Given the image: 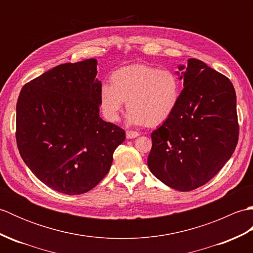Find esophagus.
<instances>
[{
	"label": "esophagus",
	"instance_id": "1",
	"mask_svg": "<svg viewBox=\"0 0 253 253\" xmlns=\"http://www.w3.org/2000/svg\"><path fill=\"white\" fill-rule=\"evenodd\" d=\"M139 136V132L137 131H133V130H127L126 131V137L128 139H133V138H137Z\"/></svg>",
	"mask_w": 253,
	"mask_h": 253
}]
</instances>
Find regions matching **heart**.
Here are the masks:
<instances>
[{"label":"heart","instance_id":"heart-1","mask_svg":"<svg viewBox=\"0 0 253 253\" xmlns=\"http://www.w3.org/2000/svg\"><path fill=\"white\" fill-rule=\"evenodd\" d=\"M180 94V80L173 71L131 65L113 73L111 85H101L99 102L107 121L117 122L126 102L130 124L157 126L173 114Z\"/></svg>","mask_w":253,"mask_h":253}]
</instances>
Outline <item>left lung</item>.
<instances>
[{
	"label": "left lung",
	"instance_id": "1",
	"mask_svg": "<svg viewBox=\"0 0 253 253\" xmlns=\"http://www.w3.org/2000/svg\"><path fill=\"white\" fill-rule=\"evenodd\" d=\"M184 89L173 112L151 133V173L179 191L201 187L215 176L237 146L239 125L230 80L196 58L180 65Z\"/></svg>",
	"mask_w": 253,
	"mask_h": 253
}]
</instances>
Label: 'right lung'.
Returning a JSON list of instances; mask_svg holds the SVG:
<instances>
[{
  "instance_id": "1",
  "label": "right lung",
  "mask_w": 253,
  "mask_h": 253,
  "mask_svg": "<svg viewBox=\"0 0 253 253\" xmlns=\"http://www.w3.org/2000/svg\"><path fill=\"white\" fill-rule=\"evenodd\" d=\"M96 60L61 64L27 83L16 105L19 153L38 179L65 195L92 189L109 173L125 131L99 115Z\"/></svg>"
}]
</instances>
